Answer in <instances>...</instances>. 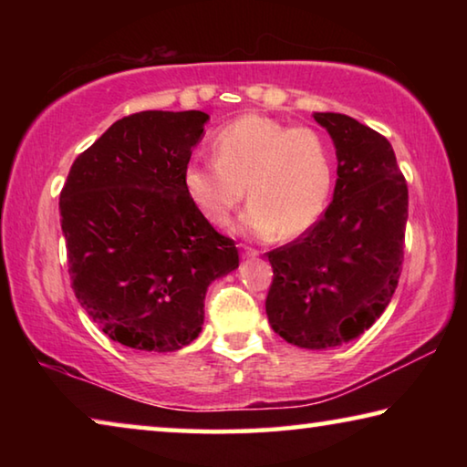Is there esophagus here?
<instances>
[{"instance_id":"obj_1","label":"esophagus","mask_w":467,"mask_h":467,"mask_svg":"<svg viewBox=\"0 0 467 467\" xmlns=\"http://www.w3.org/2000/svg\"><path fill=\"white\" fill-rule=\"evenodd\" d=\"M243 257L244 259H255V257H259V251L253 249V247H247V244H243Z\"/></svg>"}]
</instances>
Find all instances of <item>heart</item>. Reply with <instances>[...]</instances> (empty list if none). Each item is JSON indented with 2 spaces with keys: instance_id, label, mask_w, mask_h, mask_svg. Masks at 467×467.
<instances>
[{
  "instance_id": "heart-1",
  "label": "heart",
  "mask_w": 467,
  "mask_h": 467,
  "mask_svg": "<svg viewBox=\"0 0 467 467\" xmlns=\"http://www.w3.org/2000/svg\"><path fill=\"white\" fill-rule=\"evenodd\" d=\"M216 158L185 167V189L212 224H226L247 193L243 224L255 234L295 239L319 223L334 187V154L313 128L243 115L214 136Z\"/></svg>"
}]
</instances>
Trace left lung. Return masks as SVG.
Here are the masks:
<instances>
[{
	"label": "left lung",
	"instance_id": "1",
	"mask_svg": "<svg viewBox=\"0 0 467 467\" xmlns=\"http://www.w3.org/2000/svg\"><path fill=\"white\" fill-rule=\"evenodd\" d=\"M337 154L334 200L319 223L267 253L265 311L275 334L300 348L360 336L389 305L404 264L408 185L381 133L342 113H315Z\"/></svg>",
	"mask_w": 467,
	"mask_h": 467
}]
</instances>
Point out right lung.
<instances>
[{"mask_svg": "<svg viewBox=\"0 0 467 467\" xmlns=\"http://www.w3.org/2000/svg\"><path fill=\"white\" fill-rule=\"evenodd\" d=\"M202 110H141L76 158L59 195L69 280L105 334L146 352L200 336L210 282L239 267L234 241L185 189Z\"/></svg>", "mask_w": 467, "mask_h": 467, "instance_id": "1", "label": "right lung"}]
</instances>
